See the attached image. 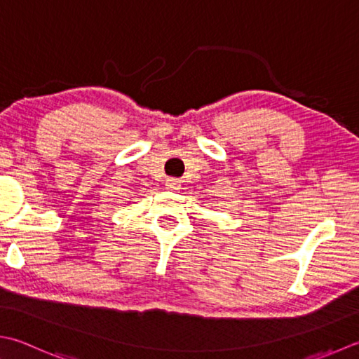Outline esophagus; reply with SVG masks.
<instances>
[{"label": "esophagus", "instance_id": "obj_1", "mask_svg": "<svg viewBox=\"0 0 359 359\" xmlns=\"http://www.w3.org/2000/svg\"><path fill=\"white\" fill-rule=\"evenodd\" d=\"M166 188L177 191V189H180V180H177V179H168L166 180Z\"/></svg>", "mask_w": 359, "mask_h": 359}]
</instances>
